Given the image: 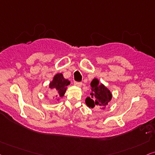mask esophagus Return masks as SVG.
<instances>
[{
  "label": "esophagus",
  "instance_id": "34e87169",
  "mask_svg": "<svg viewBox=\"0 0 155 155\" xmlns=\"http://www.w3.org/2000/svg\"><path fill=\"white\" fill-rule=\"evenodd\" d=\"M82 82H79V81H74V85H76V87H81L82 86Z\"/></svg>",
  "mask_w": 155,
  "mask_h": 155
}]
</instances>
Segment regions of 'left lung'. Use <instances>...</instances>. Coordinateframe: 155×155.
Listing matches in <instances>:
<instances>
[{
	"label": "left lung",
	"instance_id": "1",
	"mask_svg": "<svg viewBox=\"0 0 155 155\" xmlns=\"http://www.w3.org/2000/svg\"><path fill=\"white\" fill-rule=\"evenodd\" d=\"M91 97L86 99V104L89 107L94 108L97 107H104L108 104L111 99V94L109 90L102 84H99V80L94 79L91 82ZM103 109H104V107Z\"/></svg>",
	"mask_w": 155,
	"mask_h": 155
}]
</instances>
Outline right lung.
I'll list each match as a JSON object with an SVG mask.
<instances>
[{
	"label": "right lung",
	"mask_w": 155,
	"mask_h": 155,
	"mask_svg": "<svg viewBox=\"0 0 155 155\" xmlns=\"http://www.w3.org/2000/svg\"><path fill=\"white\" fill-rule=\"evenodd\" d=\"M70 84V81L64 78L62 74H57L55 75L53 81L49 84V87L56 92V97H62L67 89V86Z\"/></svg>",
	"instance_id": "obj_1"
}]
</instances>
